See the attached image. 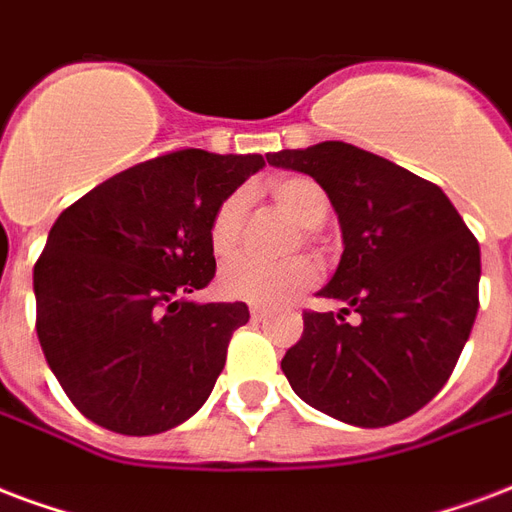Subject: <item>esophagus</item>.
<instances>
[{
  "label": "esophagus",
  "mask_w": 512,
  "mask_h": 512,
  "mask_svg": "<svg viewBox=\"0 0 512 512\" xmlns=\"http://www.w3.org/2000/svg\"><path fill=\"white\" fill-rule=\"evenodd\" d=\"M267 310H261V307H251V321H256V324H259V321H267Z\"/></svg>",
  "instance_id": "esophagus-1"
}]
</instances>
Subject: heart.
<instances>
[{
	"label": "heart",
	"mask_w": 512,
	"mask_h": 512,
	"mask_svg": "<svg viewBox=\"0 0 512 512\" xmlns=\"http://www.w3.org/2000/svg\"><path fill=\"white\" fill-rule=\"evenodd\" d=\"M275 205L305 232H318L329 218V197L313 178L291 175L270 183ZM248 215V194L232 191L226 194L210 215L207 242L215 259H232L242 240V226ZM318 283V267L310 259H294L286 264H267L259 259H240L229 264L218 288L229 299H240L256 307H280L288 299L299 297L302 291Z\"/></svg>",
	"instance_id": "1"
}]
</instances>
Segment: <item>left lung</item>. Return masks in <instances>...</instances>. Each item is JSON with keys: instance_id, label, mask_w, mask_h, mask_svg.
<instances>
[{"instance_id": "8db88e82", "label": "left lung", "mask_w": 512, "mask_h": 512, "mask_svg": "<svg viewBox=\"0 0 512 512\" xmlns=\"http://www.w3.org/2000/svg\"><path fill=\"white\" fill-rule=\"evenodd\" d=\"M270 164L324 188L343 259L318 294L343 310H305L280 367L299 399L353 426H388L432 402L478 315L480 245L443 188L348 142L280 151ZM360 315L348 325L350 310Z\"/></svg>"}]
</instances>
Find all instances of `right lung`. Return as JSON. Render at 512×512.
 Instances as JSON below:
<instances>
[{"mask_svg":"<svg viewBox=\"0 0 512 512\" xmlns=\"http://www.w3.org/2000/svg\"><path fill=\"white\" fill-rule=\"evenodd\" d=\"M259 153L156 156L56 218L34 264L37 337L80 413L118 434H159L210 397L245 302H188L215 275L207 224L259 172Z\"/></svg>","mask_w":512,"mask_h":512,"instance_id":"1","label":"right lung"}]
</instances>
